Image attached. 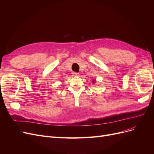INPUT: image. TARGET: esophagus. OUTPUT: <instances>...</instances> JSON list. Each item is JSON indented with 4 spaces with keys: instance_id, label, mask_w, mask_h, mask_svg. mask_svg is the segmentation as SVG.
Instances as JSON below:
<instances>
[{
    "instance_id": "esophagus-1",
    "label": "esophagus",
    "mask_w": 154,
    "mask_h": 154,
    "mask_svg": "<svg viewBox=\"0 0 154 154\" xmlns=\"http://www.w3.org/2000/svg\"><path fill=\"white\" fill-rule=\"evenodd\" d=\"M72 75L74 76H79V74L77 73V72H73L72 73Z\"/></svg>"
}]
</instances>
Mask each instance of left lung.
I'll return each instance as SVG.
<instances>
[{
    "label": "left lung",
    "mask_w": 154,
    "mask_h": 154,
    "mask_svg": "<svg viewBox=\"0 0 154 154\" xmlns=\"http://www.w3.org/2000/svg\"><path fill=\"white\" fill-rule=\"evenodd\" d=\"M92 83H94V84H95V83H96V80H95L94 79V80H92Z\"/></svg>",
    "instance_id": "obj_1"
}]
</instances>
